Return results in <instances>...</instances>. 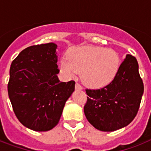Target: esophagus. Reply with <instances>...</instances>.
Instances as JSON below:
<instances>
[{
    "label": "esophagus",
    "mask_w": 151,
    "mask_h": 151,
    "mask_svg": "<svg viewBox=\"0 0 151 151\" xmlns=\"http://www.w3.org/2000/svg\"><path fill=\"white\" fill-rule=\"evenodd\" d=\"M75 88H76V89H77V90H81V89H82V87H81V85H79L78 83H76Z\"/></svg>",
    "instance_id": "34e87169"
}]
</instances>
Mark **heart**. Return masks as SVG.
<instances>
[{
  "mask_svg": "<svg viewBox=\"0 0 151 151\" xmlns=\"http://www.w3.org/2000/svg\"><path fill=\"white\" fill-rule=\"evenodd\" d=\"M120 58L115 51L96 47H78L71 49L67 59L60 61V69L69 78L81 73L83 83L91 88L109 85L119 70Z\"/></svg>",
  "mask_w": 151,
  "mask_h": 151,
  "instance_id": "b5f03b06",
  "label": "heart"
}]
</instances>
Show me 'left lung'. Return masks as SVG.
<instances>
[{"label":"left lung","instance_id":"8db88e82","mask_svg":"<svg viewBox=\"0 0 151 151\" xmlns=\"http://www.w3.org/2000/svg\"><path fill=\"white\" fill-rule=\"evenodd\" d=\"M143 83L136 59L126 55L114 80L100 89H86L85 117L98 130L113 132L127 126L138 112Z\"/></svg>","mask_w":151,"mask_h":151}]
</instances>
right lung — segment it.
Masks as SVG:
<instances>
[{
    "label": "right lung",
    "instance_id": "1",
    "mask_svg": "<svg viewBox=\"0 0 151 151\" xmlns=\"http://www.w3.org/2000/svg\"><path fill=\"white\" fill-rule=\"evenodd\" d=\"M57 45L28 47L11 64L8 96L15 116L25 127L46 132L56 125L75 81L60 82Z\"/></svg>",
    "mask_w": 151,
    "mask_h": 151
}]
</instances>
